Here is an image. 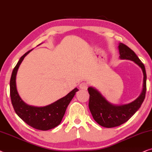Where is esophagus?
Instances as JSON below:
<instances>
[{
  "label": "esophagus",
  "instance_id": "obj_1",
  "mask_svg": "<svg viewBox=\"0 0 152 152\" xmlns=\"http://www.w3.org/2000/svg\"><path fill=\"white\" fill-rule=\"evenodd\" d=\"M79 88H80V89H81V90H86L88 88V83H87L83 82L79 85Z\"/></svg>",
  "mask_w": 152,
  "mask_h": 152
}]
</instances>
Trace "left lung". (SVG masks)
<instances>
[{
  "mask_svg": "<svg viewBox=\"0 0 152 152\" xmlns=\"http://www.w3.org/2000/svg\"><path fill=\"white\" fill-rule=\"evenodd\" d=\"M118 48L121 60H131L142 69L144 76L142 90L140 96L133 102L124 105H115L107 101L102 93L94 87H89V108L91 114L99 124L106 128L118 126L127 122L140 108L146 94L147 74L145 65L134 51L125 44L120 43Z\"/></svg>",
  "mask_w": 152,
  "mask_h": 152,
  "instance_id": "obj_1",
  "label": "left lung"
}]
</instances>
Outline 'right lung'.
I'll list each match as a JSON object with an SVG mask.
<instances>
[{
    "mask_svg": "<svg viewBox=\"0 0 152 152\" xmlns=\"http://www.w3.org/2000/svg\"><path fill=\"white\" fill-rule=\"evenodd\" d=\"M30 51L21 56L12 74L10 83L12 104L17 115L26 124L34 129L47 131L60 124L68 105L78 90L74 88L65 96L46 106H30L24 102L18 93L16 77L20 64Z\"/></svg>",
    "mask_w": 152,
    "mask_h": 152,
    "instance_id": "1",
    "label": "right lung"
}]
</instances>
